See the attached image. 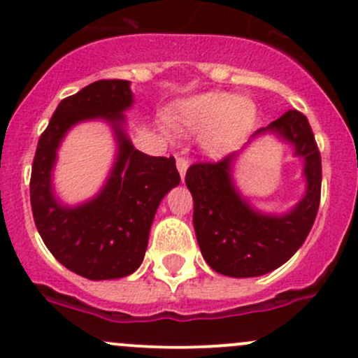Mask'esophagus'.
<instances>
[{"label": "esophagus", "instance_id": "esophagus-1", "mask_svg": "<svg viewBox=\"0 0 358 358\" xmlns=\"http://www.w3.org/2000/svg\"><path fill=\"white\" fill-rule=\"evenodd\" d=\"M176 168H178V173L180 176H182V180L185 178V173L187 169H189V161H187L185 157H176Z\"/></svg>", "mask_w": 358, "mask_h": 358}]
</instances>
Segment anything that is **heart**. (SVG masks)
Returning <instances> with one entry per match:
<instances>
[{
	"instance_id": "heart-1",
	"label": "heart",
	"mask_w": 358,
	"mask_h": 358,
	"mask_svg": "<svg viewBox=\"0 0 358 358\" xmlns=\"http://www.w3.org/2000/svg\"><path fill=\"white\" fill-rule=\"evenodd\" d=\"M176 121L187 131L202 133V150L216 159L243 145L256 122V106L248 96L208 92L183 102Z\"/></svg>"
}]
</instances>
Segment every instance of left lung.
Wrapping results in <instances>:
<instances>
[{"mask_svg": "<svg viewBox=\"0 0 358 358\" xmlns=\"http://www.w3.org/2000/svg\"><path fill=\"white\" fill-rule=\"evenodd\" d=\"M265 134L291 145L293 155L303 162L306 192L287 212H263L240 192L233 173L243 150L215 164L201 162L187 169L202 258L222 275L246 279L282 266L303 246L319 211L322 169L308 119L301 112L287 110L252 133L244 150Z\"/></svg>", "mask_w": 358, "mask_h": 358, "instance_id": "obj_1", "label": "left lung"}]
</instances>
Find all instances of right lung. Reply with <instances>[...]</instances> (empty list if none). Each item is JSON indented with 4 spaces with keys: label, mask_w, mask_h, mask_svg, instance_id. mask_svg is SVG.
<instances>
[{
    "label": "right lung",
    "mask_w": 358,
    "mask_h": 358,
    "mask_svg": "<svg viewBox=\"0 0 358 358\" xmlns=\"http://www.w3.org/2000/svg\"><path fill=\"white\" fill-rule=\"evenodd\" d=\"M133 103L129 81L103 79L85 86L59 103L32 162L31 206L39 236L66 268L90 280L121 279L142 265L159 204L180 183L175 159L147 156L133 147L124 114ZM88 120L111 126L115 162L95 196L67 205L56 196L52 169L66 133Z\"/></svg>",
    "instance_id": "add662e5"
}]
</instances>
